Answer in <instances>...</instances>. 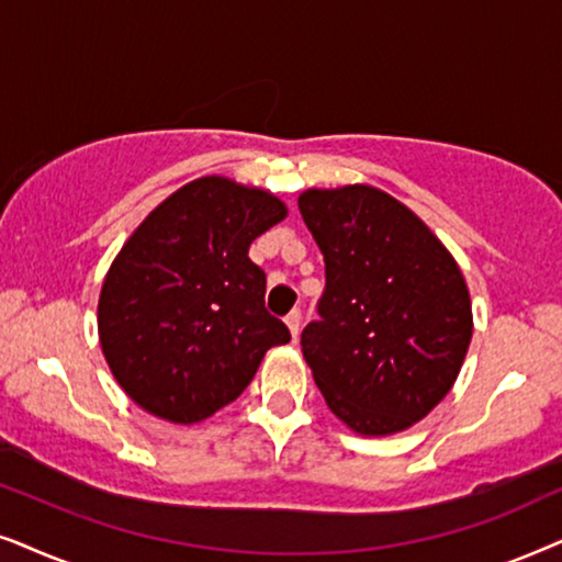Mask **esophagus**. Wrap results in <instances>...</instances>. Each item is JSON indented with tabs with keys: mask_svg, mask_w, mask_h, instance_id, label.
<instances>
[{
	"mask_svg": "<svg viewBox=\"0 0 562 562\" xmlns=\"http://www.w3.org/2000/svg\"><path fill=\"white\" fill-rule=\"evenodd\" d=\"M285 324L290 328V334H293V339H297V334H301V324H303V313L301 311H290Z\"/></svg>",
	"mask_w": 562,
	"mask_h": 562,
	"instance_id": "34e87169",
	"label": "esophagus"
}]
</instances>
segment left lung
Listing matches in <instances>:
<instances>
[{
	"instance_id": "left-lung-1",
	"label": "left lung",
	"mask_w": 562,
	"mask_h": 562,
	"mask_svg": "<svg viewBox=\"0 0 562 562\" xmlns=\"http://www.w3.org/2000/svg\"><path fill=\"white\" fill-rule=\"evenodd\" d=\"M297 207L326 261L321 321L301 336L313 380L351 431H406L465 362V277L431 228L378 187L305 190Z\"/></svg>"
}]
</instances>
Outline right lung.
<instances>
[{
  "label": "right lung",
  "mask_w": 562,
  "mask_h": 562,
  "mask_svg": "<svg viewBox=\"0 0 562 562\" xmlns=\"http://www.w3.org/2000/svg\"><path fill=\"white\" fill-rule=\"evenodd\" d=\"M288 207L261 187L200 177L146 215L104 274L97 331L125 395L171 424L228 406L290 331L265 308L249 246Z\"/></svg>",
  "instance_id": "obj_1"
}]
</instances>
